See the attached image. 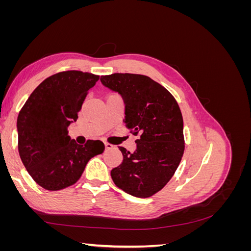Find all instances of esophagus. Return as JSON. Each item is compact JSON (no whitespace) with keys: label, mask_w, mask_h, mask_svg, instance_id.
Returning a JSON list of instances; mask_svg holds the SVG:
<instances>
[{"label":"esophagus","mask_w":251,"mask_h":251,"mask_svg":"<svg viewBox=\"0 0 251 251\" xmlns=\"http://www.w3.org/2000/svg\"><path fill=\"white\" fill-rule=\"evenodd\" d=\"M104 148H105V150H111V149H113V146L110 143L104 142Z\"/></svg>","instance_id":"esophagus-1"}]
</instances>
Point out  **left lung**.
Here are the masks:
<instances>
[{
	"label": "left lung",
	"instance_id": "obj_1",
	"mask_svg": "<svg viewBox=\"0 0 251 251\" xmlns=\"http://www.w3.org/2000/svg\"><path fill=\"white\" fill-rule=\"evenodd\" d=\"M100 80L123 96L124 123L138 137L134 153L119 147L124 160L111 171L113 182L126 194L149 198L172 179L184 153L179 104L168 90L146 75L114 73Z\"/></svg>",
	"mask_w": 251,
	"mask_h": 251
}]
</instances>
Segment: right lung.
Returning <instances> with one entry per match:
<instances>
[{"instance_id": "add662e5", "label": "right lung", "mask_w": 251, "mask_h": 251, "mask_svg": "<svg viewBox=\"0 0 251 251\" xmlns=\"http://www.w3.org/2000/svg\"><path fill=\"white\" fill-rule=\"evenodd\" d=\"M98 75L76 70L53 74L29 96L18 116L19 154L30 176L47 191L76 183L89 160L103 153L104 144L80 146L68 136Z\"/></svg>"}]
</instances>
